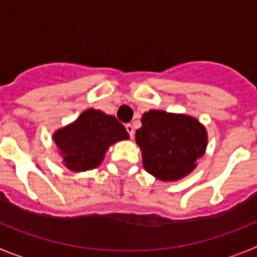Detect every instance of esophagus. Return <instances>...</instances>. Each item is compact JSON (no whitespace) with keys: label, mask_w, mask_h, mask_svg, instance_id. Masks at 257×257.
Segmentation results:
<instances>
[{"label":"esophagus","mask_w":257,"mask_h":257,"mask_svg":"<svg viewBox=\"0 0 257 257\" xmlns=\"http://www.w3.org/2000/svg\"><path fill=\"white\" fill-rule=\"evenodd\" d=\"M125 128H126V131H128L129 136H131V137L133 138V136H134V126L132 125V124H126Z\"/></svg>","instance_id":"esophagus-1"}]
</instances>
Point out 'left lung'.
I'll return each instance as SVG.
<instances>
[{
  "label": "left lung",
  "mask_w": 257,
  "mask_h": 257,
  "mask_svg": "<svg viewBox=\"0 0 257 257\" xmlns=\"http://www.w3.org/2000/svg\"><path fill=\"white\" fill-rule=\"evenodd\" d=\"M136 142L146 172L163 182H177L191 174L205 155L207 132L196 117L150 110L141 119Z\"/></svg>",
  "instance_id": "obj_1"
}]
</instances>
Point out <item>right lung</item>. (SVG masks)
Segmentation results:
<instances>
[{
    "label": "right lung",
    "instance_id": "add662e5",
    "mask_svg": "<svg viewBox=\"0 0 257 257\" xmlns=\"http://www.w3.org/2000/svg\"><path fill=\"white\" fill-rule=\"evenodd\" d=\"M52 140L64 166L80 173L101 165L110 146L129 140V134L115 116L88 108L73 123L55 131Z\"/></svg>",
    "mask_w": 257,
    "mask_h": 257
}]
</instances>
